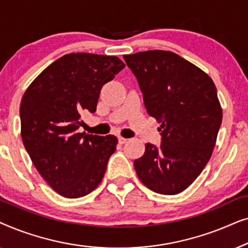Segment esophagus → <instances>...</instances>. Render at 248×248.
Instances as JSON below:
<instances>
[{
	"instance_id": "obj_1",
	"label": "esophagus",
	"mask_w": 248,
	"mask_h": 248,
	"mask_svg": "<svg viewBox=\"0 0 248 248\" xmlns=\"http://www.w3.org/2000/svg\"><path fill=\"white\" fill-rule=\"evenodd\" d=\"M127 141H128V140H127L126 138H123V137H120V138H118V142H120L121 144H124V143H126Z\"/></svg>"
}]
</instances>
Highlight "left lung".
<instances>
[{
	"label": "left lung",
	"mask_w": 248,
	"mask_h": 248,
	"mask_svg": "<svg viewBox=\"0 0 248 248\" xmlns=\"http://www.w3.org/2000/svg\"><path fill=\"white\" fill-rule=\"evenodd\" d=\"M137 77L148 114L161 123V144H145L134 160L140 181L155 193L178 194L208 164L222 121L211 78L168 50L124 55Z\"/></svg>",
	"instance_id": "left-lung-1"
}]
</instances>
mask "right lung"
<instances>
[{
	"instance_id": "add662e5",
	"label": "right lung",
	"mask_w": 248,
	"mask_h": 248,
	"mask_svg": "<svg viewBox=\"0 0 248 248\" xmlns=\"http://www.w3.org/2000/svg\"><path fill=\"white\" fill-rule=\"evenodd\" d=\"M117 56L66 54L27 88L20 104L21 138L32 164L54 191L69 199L93 192L116 150L114 135L80 133L83 113L96 111L105 83L123 70Z\"/></svg>"
}]
</instances>
